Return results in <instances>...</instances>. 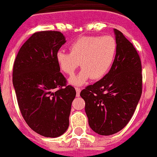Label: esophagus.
I'll return each mask as SVG.
<instances>
[{
  "mask_svg": "<svg viewBox=\"0 0 157 157\" xmlns=\"http://www.w3.org/2000/svg\"><path fill=\"white\" fill-rule=\"evenodd\" d=\"M75 90H76V94H77V96H79L80 92H81V89H80V88H78V87H76V88H75Z\"/></svg>",
  "mask_w": 157,
  "mask_h": 157,
  "instance_id": "esophagus-1",
  "label": "esophagus"
}]
</instances>
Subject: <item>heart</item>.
I'll return each instance as SVG.
<instances>
[{
    "label": "heart",
    "mask_w": 157,
    "mask_h": 157,
    "mask_svg": "<svg viewBox=\"0 0 157 157\" xmlns=\"http://www.w3.org/2000/svg\"><path fill=\"white\" fill-rule=\"evenodd\" d=\"M116 49V42L111 36H83L71 44L69 52L58 51L56 59L62 72L69 76L81 65L83 69L70 79L71 83L80 85L91 78L105 77L114 63Z\"/></svg>",
    "instance_id": "obj_1"
}]
</instances>
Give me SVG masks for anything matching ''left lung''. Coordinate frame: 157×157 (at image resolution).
<instances>
[{
	"instance_id": "1",
	"label": "left lung",
	"mask_w": 157,
	"mask_h": 157,
	"mask_svg": "<svg viewBox=\"0 0 157 157\" xmlns=\"http://www.w3.org/2000/svg\"><path fill=\"white\" fill-rule=\"evenodd\" d=\"M114 31L117 49L110 70L80 93L90 128L102 136L117 133L129 123L142 93L139 54L121 31Z\"/></svg>"
}]
</instances>
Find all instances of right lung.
<instances>
[{"instance_id": "obj_1", "label": "right lung", "mask_w": 157, "mask_h": 157, "mask_svg": "<svg viewBox=\"0 0 157 157\" xmlns=\"http://www.w3.org/2000/svg\"><path fill=\"white\" fill-rule=\"evenodd\" d=\"M65 42L58 31L36 32L21 47L13 65L12 82L21 113L28 126L42 136H60L69 125L76 91L67 85L56 59Z\"/></svg>"}]
</instances>
